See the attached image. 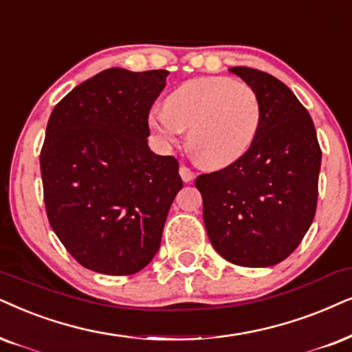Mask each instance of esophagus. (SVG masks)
<instances>
[{
    "instance_id": "esophagus-1",
    "label": "esophagus",
    "mask_w": 352,
    "mask_h": 352,
    "mask_svg": "<svg viewBox=\"0 0 352 352\" xmlns=\"http://www.w3.org/2000/svg\"><path fill=\"white\" fill-rule=\"evenodd\" d=\"M179 173H180V177H182V180L185 182V184H188V182H191L195 179V173L190 170L188 167L186 166H180V168H179Z\"/></svg>"
}]
</instances>
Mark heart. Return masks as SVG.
<instances>
[{"label":"heart","mask_w":352,"mask_h":352,"mask_svg":"<svg viewBox=\"0 0 352 352\" xmlns=\"http://www.w3.org/2000/svg\"><path fill=\"white\" fill-rule=\"evenodd\" d=\"M148 124L166 148L180 143L184 131L191 154L208 168L237 162L255 143L261 124V104L250 84L224 76L190 79L154 109Z\"/></svg>","instance_id":"1"}]
</instances>
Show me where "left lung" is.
Segmentation results:
<instances>
[{"mask_svg":"<svg viewBox=\"0 0 352 352\" xmlns=\"http://www.w3.org/2000/svg\"><path fill=\"white\" fill-rule=\"evenodd\" d=\"M255 89L261 124L237 162L195 185L212 247L239 266H273L299 247L312 224L322 164L317 131L286 84L247 66L229 69Z\"/></svg>","mask_w":352,"mask_h":352,"instance_id":"obj_1","label":"left lung"}]
</instances>
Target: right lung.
Returning <instances> with one entry per match:
<instances>
[{
	"mask_svg": "<svg viewBox=\"0 0 352 352\" xmlns=\"http://www.w3.org/2000/svg\"><path fill=\"white\" fill-rule=\"evenodd\" d=\"M168 71L110 68L53 109L40 151L48 222L71 256L102 274H135L159 247L179 193V162L149 149V110Z\"/></svg>",
	"mask_w": 352,
	"mask_h": 352,
	"instance_id": "1",
	"label": "right lung"
}]
</instances>
